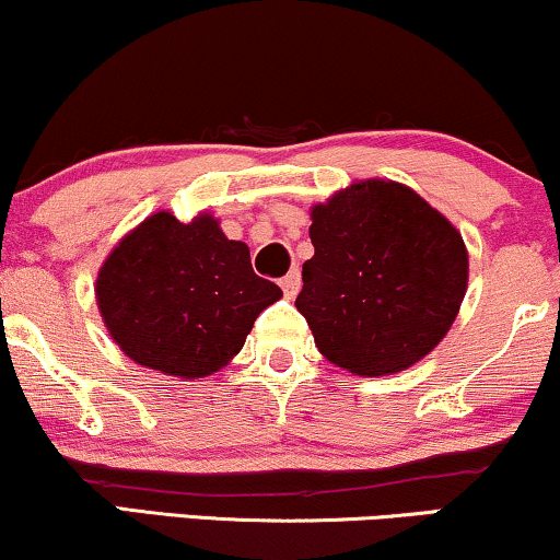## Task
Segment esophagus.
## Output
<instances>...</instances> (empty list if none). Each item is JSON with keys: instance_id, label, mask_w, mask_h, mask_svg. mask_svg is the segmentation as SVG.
<instances>
[{"instance_id": "34e87169", "label": "esophagus", "mask_w": 560, "mask_h": 560, "mask_svg": "<svg viewBox=\"0 0 560 560\" xmlns=\"http://www.w3.org/2000/svg\"><path fill=\"white\" fill-rule=\"evenodd\" d=\"M280 285H282V293H285L288 298L298 295V290H301V272H298V267H293V270H290L285 278L280 280Z\"/></svg>"}]
</instances>
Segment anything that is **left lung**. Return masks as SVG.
<instances>
[{
  "mask_svg": "<svg viewBox=\"0 0 560 560\" xmlns=\"http://www.w3.org/2000/svg\"><path fill=\"white\" fill-rule=\"evenodd\" d=\"M314 257L295 308L318 352L354 375L411 368L442 342L468 288L460 231L411 187L354 183L311 208Z\"/></svg>",
  "mask_w": 560,
  "mask_h": 560,
  "instance_id": "1",
  "label": "left lung"
}]
</instances>
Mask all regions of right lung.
<instances>
[{
  "mask_svg": "<svg viewBox=\"0 0 560 560\" xmlns=\"http://www.w3.org/2000/svg\"><path fill=\"white\" fill-rule=\"evenodd\" d=\"M94 295L130 360L195 381L238 354L282 290L254 275L249 246L226 238L210 213L183 223L159 210L107 254Z\"/></svg>",
  "mask_w": 560,
  "mask_h": 560,
  "instance_id": "1",
  "label": "right lung"
}]
</instances>
